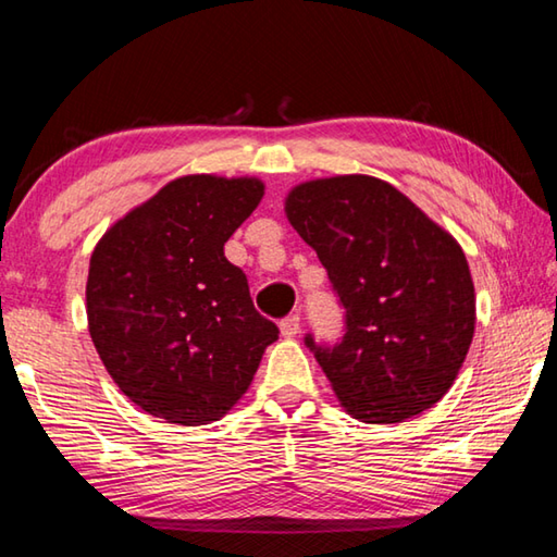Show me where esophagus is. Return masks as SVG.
<instances>
[{"label": "esophagus", "instance_id": "esophagus-1", "mask_svg": "<svg viewBox=\"0 0 557 557\" xmlns=\"http://www.w3.org/2000/svg\"><path fill=\"white\" fill-rule=\"evenodd\" d=\"M280 332L282 336H295L299 332V314H287L280 322Z\"/></svg>", "mask_w": 557, "mask_h": 557}]
</instances>
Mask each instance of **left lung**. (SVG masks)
<instances>
[{
  "label": "left lung",
  "instance_id": "1",
  "mask_svg": "<svg viewBox=\"0 0 557 557\" xmlns=\"http://www.w3.org/2000/svg\"><path fill=\"white\" fill-rule=\"evenodd\" d=\"M285 211L344 307L338 342L305 334L344 408L375 425L432 408L474 336V282L457 240L361 174L301 184Z\"/></svg>",
  "mask_w": 557,
  "mask_h": 557
}]
</instances>
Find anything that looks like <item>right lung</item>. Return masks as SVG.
I'll use <instances>...</instances> for the list:
<instances>
[{
	"label": "right lung",
	"instance_id": "1",
	"mask_svg": "<svg viewBox=\"0 0 557 557\" xmlns=\"http://www.w3.org/2000/svg\"><path fill=\"white\" fill-rule=\"evenodd\" d=\"M262 199L258 178L182 176L102 235L88 272L90 338L145 412L209 425L248 391L280 329L223 245Z\"/></svg>",
	"mask_w": 557,
	"mask_h": 557
}]
</instances>
